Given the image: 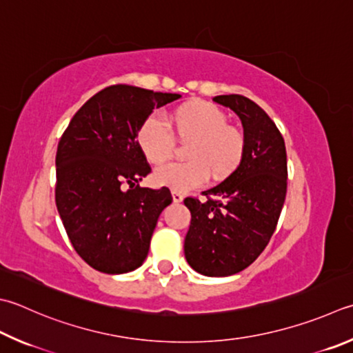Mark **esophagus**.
<instances>
[{
  "label": "esophagus",
  "mask_w": 353,
  "mask_h": 353,
  "mask_svg": "<svg viewBox=\"0 0 353 353\" xmlns=\"http://www.w3.org/2000/svg\"><path fill=\"white\" fill-rule=\"evenodd\" d=\"M172 199H174V203H183V199H184V196L179 194V192H172Z\"/></svg>",
  "instance_id": "1"
}]
</instances>
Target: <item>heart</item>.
I'll use <instances>...</instances> for the list:
<instances>
[{
  "instance_id": "obj_1",
  "label": "heart",
  "mask_w": 353,
  "mask_h": 353,
  "mask_svg": "<svg viewBox=\"0 0 353 353\" xmlns=\"http://www.w3.org/2000/svg\"><path fill=\"white\" fill-rule=\"evenodd\" d=\"M175 135L185 141L189 161L161 164L154 172V181L161 188L188 192L215 179L230 176L239 168L245 150L244 134L228 124V115L215 104L205 101L185 103L172 114ZM137 141L145 159L163 163L175 149L174 135L158 115H150L139 125Z\"/></svg>"
}]
</instances>
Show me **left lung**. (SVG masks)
<instances>
[{"instance_id": "left-lung-1", "label": "left lung", "mask_w": 353, "mask_h": 353, "mask_svg": "<svg viewBox=\"0 0 353 353\" xmlns=\"http://www.w3.org/2000/svg\"><path fill=\"white\" fill-rule=\"evenodd\" d=\"M214 101L241 119L245 150L239 168L205 201L185 198L190 225L184 239L189 265L205 276H229L255 261L270 241L288 190L284 139L269 115L243 95Z\"/></svg>"}]
</instances>
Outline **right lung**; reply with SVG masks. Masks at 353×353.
<instances>
[{
	"instance_id": "obj_1",
	"label": "right lung",
	"mask_w": 353,
	"mask_h": 353,
	"mask_svg": "<svg viewBox=\"0 0 353 353\" xmlns=\"http://www.w3.org/2000/svg\"><path fill=\"white\" fill-rule=\"evenodd\" d=\"M178 98L110 85L83 104L59 139L58 214L77 254L103 274H128L144 263L158 218L172 203L168 188L137 184L150 172L137 134L154 109Z\"/></svg>"
}]
</instances>
